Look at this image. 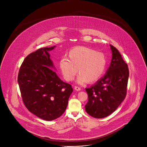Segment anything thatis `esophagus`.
I'll return each instance as SVG.
<instances>
[{
  "mask_svg": "<svg viewBox=\"0 0 147 147\" xmlns=\"http://www.w3.org/2000/svg\"><path fill=\"white\" fill-rule=\"evenodd\" d=\"M74 90H76V91H80L81 90V88L80 87H78V86H75L74 87Z\"/></svg>",
  "mask_w": 147,
  "mask_h": 147,
  "instance_id": "obj_1",
  "label": "esophagus"
}]
</instances>
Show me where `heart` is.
I'll return each mask as SVG.
<instances>
[{"instance_id":"1","label":"heart","mask_w":147,"mask_h":147,"mask_svg":"<svg viewBox=\"0 0 147 147\" xmlns=\"http://www.w3.org/2000/svg\"><path fill=\"white\" fill-rule=\"evenodd\" d=\"M67 58H62L59 67L63 78L72 81L77 73V82L83 84L98 81L103 74L107 66V57L102 52L85 47H77L71 49Z\"/></svg>"}]
</instances>
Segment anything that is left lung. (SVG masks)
Masks as SVG:
<instances>
[{"label":"left lung","mask_w":147,"mask_h":147,"mask_svg":"<svg viewBox=\"0 0 147 147\" xmlns=\"http://www.w3.org/2000/svg\"><path fill=\"white\" fill-rule=\"evenodd\" d=\"M110 47L112 58L107 72L95 84L86 89L88 97L86 111L96 119L105 117L115 112L127 94L128 65L118 50L112 45Z\"/></svg>","instance_id":"8db88e82"}]
</instances>
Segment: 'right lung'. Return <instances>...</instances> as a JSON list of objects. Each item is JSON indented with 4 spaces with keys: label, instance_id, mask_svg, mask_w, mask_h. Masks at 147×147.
Masks as SVG:
<instances>
[{
    "label": "right lung",
    "instance_id": "add662e5",
    "mask_svg": "<svg viewBox=\"0 0 147 147\" xmlns=\"http://www.w3.org/2000/svg\"><path fill=\"white\" fill-rule=\"evenodd\" d=\"M55 47L42 48L28 55L18 74L24 105L30 112L48 121L64 113L73 91L71 85L61 81L51 69L53 65L48 52Z\"/></svg>",
    "mask_w": 147,
    "mask_h": 147
}]
</instances>
